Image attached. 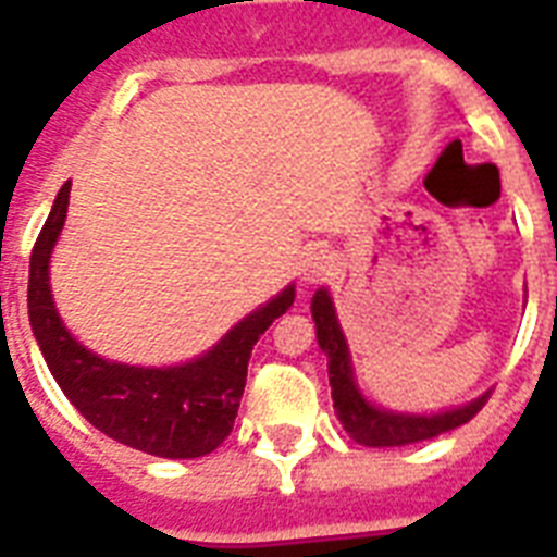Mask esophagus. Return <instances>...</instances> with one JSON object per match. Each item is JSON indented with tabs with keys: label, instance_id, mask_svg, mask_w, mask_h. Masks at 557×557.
<instances>
[{
	"label": "esophagus",
	"instance_id": "obj_1",
	"mask_svg": "<svg viewBox=\"0 0 557 557\" xmlns=\"http://www.w3.org/2000/svg\"><path fill=\"white\" fill-rule=\"evenodd\" d=\"M332 271H335V257L330 251H312L304 260L300 277L304 283H323L326 277H332Z\"/></svg>",
	"mask_w": 557,
	"mask_h": 557
}]
</instances>
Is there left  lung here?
Wrapping results in <instances>:
<instances>
[{
  "instance_id": "obj_1",
  "label": "left lung",
  "mask_w": 557,
  "mask_h": 557,
  "mask_svg": "<svg viewBox=\"0 0 557 557\" xmlns=\"http://www.w3.org/2000/svg\"><path fill=\"white\" fill-rule=\"evenodd\" d=\"M312 318L314 330H318V344L326 352L330 361V387L332 401H335V413H338L344 431L349 440L367 448H398V445H413L448 433L459 424L471 422L483 405L488 401V393L474 398L471 405L448 410V413L436 416H407L393 413V410H381L370 405L361 393H358L356 381H352V364H349V349L344 341V332L335 318V306L326 288H318L312 297Z\"/></svg>"
}]
</instances>
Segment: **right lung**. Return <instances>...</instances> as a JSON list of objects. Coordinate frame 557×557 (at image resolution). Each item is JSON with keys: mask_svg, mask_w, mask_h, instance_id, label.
Wrapping results in <instances>:
<instances>
[{"mask_svg": "<svg viewBox=\"0 0 557 557\" xmlns=\"http://www.w3.org/2000/svg\"><path fill=\"white\" fill-rule=\"evenodd\" d=\"M69 190L72 185L57 193L30 251L28 318L48 370L65 398L109 440L152 457H205L234 431L253 344L295 304V286L283 288L236 323L216 347L190 364L150 370L107 361L69 335L48 288V260L63 231Z\"/></svg>", "mask_w": 557, "mask_h": 557, "instance_id": "right-lung-1", "label": "right lung"}]
</instances>
